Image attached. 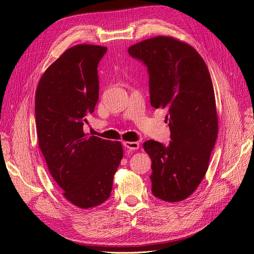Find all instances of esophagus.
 Instances as JSON below:
<instances>
[{
	"label": "esophagus",
	"instance_id": "1",
	"mask_svg": "<svg viewBox=\"0 0 254 254\" xmlns=\"http://www.w3.org/2000/svg\"><path fill=\"white\" fill-rule=\"evenodd\" d=\"M125 147L128 148V149H138L139 148V143L138 142H133V141H126L124 142Z\"/></svg>",
	"mask_w": 254,
	"mask_h": 254
}]
</instances>
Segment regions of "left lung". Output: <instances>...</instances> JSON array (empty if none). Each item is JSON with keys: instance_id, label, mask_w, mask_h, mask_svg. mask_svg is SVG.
<instances>
[{"instance_id": "1", "label": "left lung", "mask_w": 254, "mask_h": 254, "mask_svg": "<svg viewBox=\"0 0 254 254\" xmlns=\"http://www.w3.org/2000/svg\"><path fill=\"white\" fill-rule=\"evenodd\" d=\"M148 72L151 106L167 109L170 144L143 143L152 159V192L166 202H180L196 190L208 170L218 137L215 97L207 65L189 44L156 36L128 48Z\"/></svg>"}]
</instances>
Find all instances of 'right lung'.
Returning a JSON list of instances; mask_svg holds the SVG:
<instances>
[{"label":"right lung","mask_w":254,"mask_h":254,"mask_svg":"<svg viewBox=\"0 0 254 254\" xmlns=\"http://www.w3.org/2000/svg\"><path fill=\"white\" fill-rule=\"evenodd\" d=\"M107 47L76 45L45 71L35 93L39 146L64 196L82 209L109 199L124 149L83 133L99 96L97 67Z\"/></svg>","instance_id":"1"}]
</instances>
